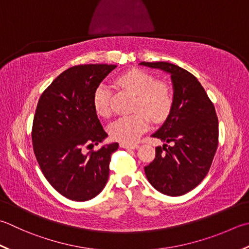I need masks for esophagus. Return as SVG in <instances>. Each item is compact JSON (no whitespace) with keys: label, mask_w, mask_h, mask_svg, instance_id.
Segmentation results:
<instances>
[{"label":"esophagus","mask_w":249,"mask_h":249,"mask_svg":"<svg viewBox=\"0 0 249 249\" xmlns=\"http://www.w3.org/2000/svg\"><path fill=\"white\" fill-rule=\"evenodd\" d=\"M121 148L124 149H137L139 145L138 144H133V143H125V142H121L120 143Z\"/></svg>","instance_id":"1"}]
</instances>
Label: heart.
<instances>
[{
  "instance_id": "b5f03b06",
  "label": "heart",
  "mask_w": 249,
  "mask_h": 249,
  "mask_svg": "<svg viewBox=\"0 0 249 249\" xmlns=\"http://www.w3.org/2000/svg\"><path fill=\"white\" fill-rule=\"evenodd\" d=\"M116 83L137 96L135 110H139L130 115L121 116L109 126L111 137L125 143H133L139 136L150 127V118L160 122L166 119L173 105V96L169 89L155 83V80L147 72L133 69L118 76ZM92 106L96 113L107 118L110 115V89L105 84H100L92 95Z\"/></svg>"
}]
</instances>
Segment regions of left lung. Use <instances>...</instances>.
<instances>
[{"instance_id":"1","label":"left lung","mask_w":249,"mask_h":249,"mask_svg":"<svg viewBox=\"0 0 249 249\" xmlns=\"http://www.w3.org/2000/svg\"><path fill=\"white\" fill-rule=\"evenodd\" d=\"M168 73L173 105L167 119L152 135L164 141L155 159L144 167L149 182L159 192L179 196L196 188L211 168L218 147L215 107L196 76L169 62H140ZM172 143V146H167Z\"/></svg>"}]
</instances>
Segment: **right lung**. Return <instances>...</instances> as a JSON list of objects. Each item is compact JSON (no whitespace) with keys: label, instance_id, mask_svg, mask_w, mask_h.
Here are the masks:
<instances>
[{"label":"right lung","instance_id":"right-lung-1","mask_svg":"<svg viewBox=\"0 0 249 249\" xmlns=\"http://www.w3.org/2000/svg\"><path fill=\"white\" fill-rule=\"evenodd\" d=\"M115 65H81L58 75L37 102L32 126L33 150L47 181L72 201L94 198L109 178L110 155L119 143L84 153L108 134L92 106L94 91Z\"/></svg>","mask_w":249,"mask_h":249}]
</instances>
